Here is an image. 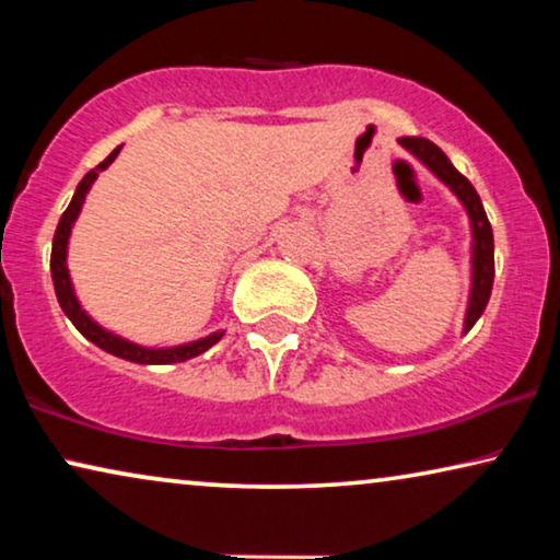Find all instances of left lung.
Segmentation results:
<instances>
[{
	"label": "left lung",
	"instance_id": "left-lung-1",
	"mask_svg": "<svg viewBox=\"0 0 560 560\" xmlns=\"http://www.w3.org/2000/svg\"><path fill=\"white\" fill-rule=\"evenodd\" d=\"M400 148L408 150L412 158L420 160L443 186H448L451 194L458 198L464 206L466 217H469L471 226V288H469V303H466L464 313V334L477 324L481 313H485L489 295H492L494 282V236L492 224H489L481 198L469 180L451 165V160L443 155L441 148H435L425 137H400Z\"/></svg>",
	"mask_w": 560,
	"mask_h": 560
}]
</instances>
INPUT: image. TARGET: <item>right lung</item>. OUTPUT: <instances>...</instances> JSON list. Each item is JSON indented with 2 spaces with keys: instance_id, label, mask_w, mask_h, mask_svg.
I'll return each instance as SVG.
<instances>
[{
  "instance_id": "right-lung-1",
  "label": "right lung",
  "mask_w": 560,
  "mask_h": 560,
  "mask_svg": "<svg viewBox=\"0 0 560 560\" xmlns=\"http://www.w3.org/2000/svg\"><path fill=\"white\" fill-rule=\"evenodd\" d=\"M121 150L114 148L112 155L104 160V163H98L94 171H89L83 175V180L75 186V194L71 198V203H68V209L63 211V217L58 221V229H56V236H52V255H50V275H52V285H56V295H58V303L60 308L68 318H71V324L79 328V331L86 336L91 343H96L98 349L109 351V354L119 357V359H127V362H135V364H175V362H186V359H194L198 354H203V351H209L213 343L221 341V336L224 331H213L209 336H203V339H196V341H188V343H178V347H142V343H135L125 339V336L109 331V328H104L102 324H96L94 318L89 316L86 311L81 308L79 298H75V290H73V282H71V270H68V240H71V232H73V224L75 219H79V213L83 209V201H86L91 186H94V180L98 178V173L106 171L114 160H117Z\"/></svg>"
}]
</instances>
